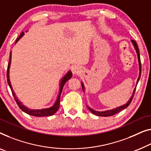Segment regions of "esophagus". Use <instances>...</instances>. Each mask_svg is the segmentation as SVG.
<instances>
[{"instance_id": "34e87169", "label": "esophagus", "mask_w": 151, "mask_h": 151, "mask_svg": "<svg viewBox=\"0 0 151 151\" xmlns=\"http://www.w3.org/2000/svg\"><path fill=\"white\" fill-rule=\"evenodd\" d=\"M71 71L73 75H78V74L81 73L82 71V69L78 65H73L71 67Z\"/></svg>"}]
</instances>
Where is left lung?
Here are the masks:
<instances>
[{"label":"left lung","instance_id":"1","mask_svg":"<svg viewBox=\"0 0 151 151\" xmlns=\"http://www.w3.org/2000/svg\"><path fill=\"white\" fill-rule=\"evenodd\" d=\"M132 41L133 45H134V48L135 50V52H136V54H137V60H138V65H139V76H138V78H137V82H136V86L137 84V83H138L139 80V78L141 77V70H142V67H141V61H140V56H139V49H138V47H137V43L135 42V41L134 40H131ZM81 84H82V90L83 91H85V87H84V83L82 82H81ZM136 86H135V88L134 89V91H133V93L132 96H131L130 99L128 100V101L125 104H123L121 106H119L117 107V108H114L112 109V110H106V111H97V110H95L94 109L90 108V107L86 106L87 108L89 110L91 111V112L93 114L95 115H97V116H113L116 113H119L122 111L124 109H125L126 108H127V107L129 106V104H131V102H132V99H133V97H134V93H135V88H136Z\"/></svg>","mask_w":151,"mask_h":151}]
</instances>
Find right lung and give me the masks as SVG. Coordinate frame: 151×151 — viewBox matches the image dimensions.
Wrapping results in <instances>:
<instances>
[{"mask_svg":"<svg viewBox=\"0 0 151 151\" xmlns=\"http://www.w3.org/2000/svg\"><path fill=\"white\" fill-rule=\"evenodd\" d=\"M28 31V30H27ZM26 31V32H27ZM24 35V32H22L20 35L19 36V37L17 39V40L16 41V43L19 41V39H20ZM11 62H12V52L10 53V58H9V65L7 66V73H6V78H7V83L9 86L11 90H12L13 96H14L15 100L17 103V104L18 105L19 108L21 109L23 112H24L25 113L28 114L30 116H52L55 114L57 110L59 108V106H60V95L61 93H62L63 86L65 84L67 81H68L70 78L72 77V73L71 71H69L67 73L65 74V75L63 76L62 78V79L60 81V84H59V92H58V97L56 98V101L54 102V105L50 108H42V109H30L29 108H28L24 105L23 104V103L20 101V100H19L18 97H17L16 93L14 91V89L12 88V84H11L10 82V79H9V69H10V66H11Z\"/></svg>","mask_w":151,"mask_h":151,"instance_id":"right-lung-1","label":"right lung"}]
</instances>
